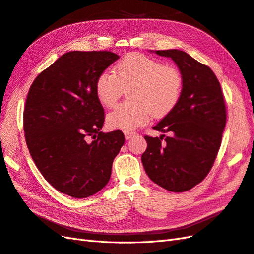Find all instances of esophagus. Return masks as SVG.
<instances>
[{
    "label": "esophagus",
    "mask_w": 254,
    "mask_h": 254,
    "mask_svg": "<svg viewBox=\"0 0 254 254\" xmlns=\"http://www.w3.org/2000/svg\"><path fill=\"white\" fill-rule=\"evenodd\" d=\"M137 135L136 132L133 131H125V136H126V139H131L133 137H135Z\"/></svg>",
    "instance_id": "1"
}]
</instances>
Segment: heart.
<instances>
[{
    "label": "heart",
    "instance_id": "1",
    "mask_svg": "<svg viewBox=\"0 0 254 254\" xmlns=\"http://www.w3.org/2000/svg\"><path fill=\"white\" fill-rule=\"evenodd\" d=\"M183 76L175 66L139 53L127 54L115 64L114 73L103 71L95 89L99 102L112 108L125 89L129 100L107 115V127L131 131L146 123L150 116L162 118L179 102Z\"/></svg>",
    "mask_w": 254,
    "mask_h": 254
}]
</instances>
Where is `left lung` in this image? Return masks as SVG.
<instances>
[{
	"instance_id": "left-lung-1",
	"label": "left lung",
	"mask_w": 254,
	"mask_h": 254,
	"mask_svg": "<svg viewBox=\"0 0 254 254\" xmlns=\"http://www.w3.org/2000/svg\"><path fill=\"white\" fill-rule=\"evenodd\" d=\"M155 53L175 61L183 88L176 107L153 127L169 136H144L148 147L141 162L154 183L183 192L201 183L213 167L227 122L226 102L211 68L180 50Z\"/></svg>"
}]
</instances>
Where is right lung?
<instances>
[{"mask_svg": "<svg viewBox=\"0 0 254 254\" xmlns=\"http://www.w3.org/2000/svg\"><path fill=\"white\" fill-rule=\"evenodd\" d=\"M119 56L110 51H72L43 70L28 90L25 141L35 165L55 190L83 199L108 183L121 131L101 132L105 115L95 85Z\"/></svg>", "mask_w": 254, "mask_h": 254, "instance_id": "right-lung-1", "label": "right lung"}]
</instances>
